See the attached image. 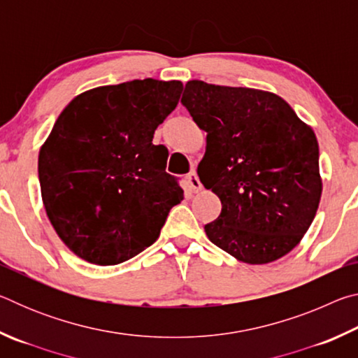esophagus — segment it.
<instances>
[{
  "instance_id": "esophagus-1",
  "label": "esophagus",
  "mask_w": 358,
  "mask_h": 358,
  "mask_svg": "<svg viewBox=\"0 0 358 358\" xmlns=\"http://www.w3.org/2000/svg\"><path fill=\"white\" fill-rule=\"evenodd\" d=\"M187 183H189L191 189L194 192H199V191L202 189V183H201V180H199L196 171H192L189 175H187Z\"/></svg>"
}]
</instances>
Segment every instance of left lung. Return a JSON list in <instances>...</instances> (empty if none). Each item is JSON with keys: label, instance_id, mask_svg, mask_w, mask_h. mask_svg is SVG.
Segmentation results:
<instances>
[{"label": "left lung", "instance_id": "obj_1", "mask_svg": "<svg viewBox=\"0 0 358 358\" xmlns=\"http://www.w3.org/2000/svg\"><path fill=\"white\" fill-rule=\"evenodd\" d=\"M181 104L207 132L199 178L221 201L205 232L260 265L286 256L310 229L322 194L314 131L273 93L189 80Z\"/></svg>", "mask_w": 358, "mask_h": 358}]
</instances>
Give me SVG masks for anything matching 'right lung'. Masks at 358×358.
Returning a JSON list of instances; mask_svg holds the SVG:
<instances>
[{
	"mask_svg": "<svg viewBox=\"0 0 358 358\" xmlns=\"http://www.w3.org/2000/svg\"><path fill=\"white\" fill-rule=\"evenodd\" d=\"M183 83L155 78L93 88L72 99L39 151L42 202L69 250L117 265L153 245L183 199L153 145Z\"/></svg>",
	"mask_w": 358,
	"mask_h": 358,
	"instance_id": "right-lung-1",
	"label": "right lung"
}]
</instances>
